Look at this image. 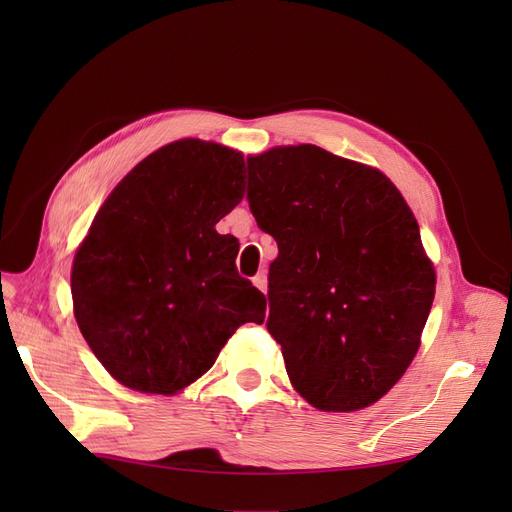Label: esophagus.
I'll return each mask as SVG.
<instances>
[{"instance_id": "obj_1", "label": "esophagus", "mask_w": 512, "mask_h": 512, "mask_svg": "<svg viewBox=\"0 0 512 512\" xmlns=\"http://www.w3.org/2000/svg\"><path fill=\"white\" fill-rule=\"evenodd\" d=\"M252 282H254V286H256L260 292H267V273H265V271L256 273Z\"/></svg>"}]
</instances>
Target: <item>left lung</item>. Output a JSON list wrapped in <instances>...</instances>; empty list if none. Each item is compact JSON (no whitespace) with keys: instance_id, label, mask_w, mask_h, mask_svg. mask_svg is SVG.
Segmentation results:
<instances>
[{"instance_id":"8db88e82","label":"left lung","mask_w":512,"mask_h":512,"mask_svg":"<svg viewBox=\"0 0 512 512\" xmlns=\"http://www.w3.org/2000/svg\"><path fill=\"white\" fill-rule=\"evenodd\" d=\"M247 203L277 241L267 329L297 393L354 412L389 393L436 294L414 215L380 170L316 145L247 158Z\"/></svg>"}]
</instances>
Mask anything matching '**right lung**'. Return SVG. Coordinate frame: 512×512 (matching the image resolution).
<instances>
[{"label":"right lung","instance_id":"right-lung-1","mask_svg":"<svg viewBox=\"0 0 512 512\" xmlns=\"http://www.w3.org/2000/svg\"><path fill=\"white\" fill-rule=\"evenodd\" d=\"M243 166L218 143L164 145L117 183L76 250L74 318L128 389H185L241 324L265 320V294L237 273L239 241L215 230L241 203Z\"/></svg>","mask_w":512,"mask_h":512}]
</instances>
